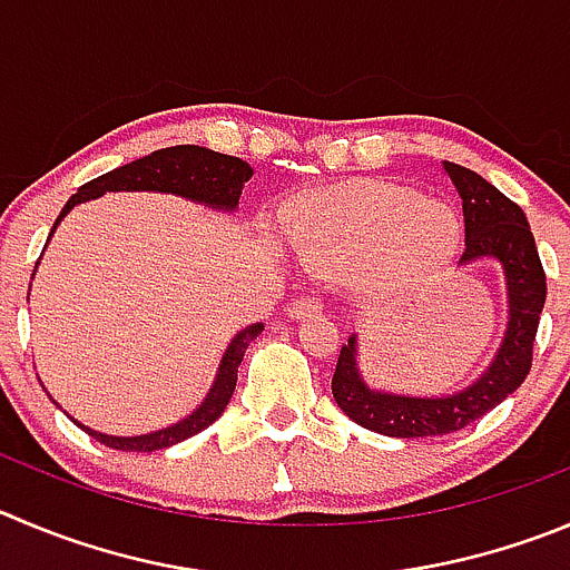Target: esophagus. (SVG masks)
Returning <instances> with one entry per match:
<instances>
[{
	"label": "esophagus",
	"instance_id": "1",
	"mask_svg": "<svg viewBox=\"0 0 570 570\" xmlns=\"http://www.w3.org/2000/svg\"><path fill=\"white\" fill-rule=\"evenodd\" d=\"M323 309V303L317 301V297L312 295H303V297H295V301L286 306V315L292 317V321H301V317H309V315H317V312Z\"/></svg>",
	"mask_w": 570,
	"mask_h": 570
}]
</instances>
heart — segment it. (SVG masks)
Instances as JSON below:
<instances>
[{
	"label": "heart",
	"mask_w": 570,
	"mask_h": 570,
	"mask_svg": "<svg viewBox=\"0 0 570 570\" xmlns=\"http://www.w3.org/2000/svg\"><path fill=\"white\" fill-rule=\"evenodd\" d=\"M292 253L312 269L368 267L385 284H407L450 255L453 213L407 188L357 183L297 202L284 219Z\"/></svg>",
	"instance_id": "b5f03b06"
}]
</instances>
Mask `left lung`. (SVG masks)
I'll return each instance as SVG.
<instances>
[{
    "label": "left lung",
    "instance_id": "obj_1",
    "mask_svg": "<svg viewBox=\"0 0 570 570\" xmlns=\"http://www.w3.org/2000/svg\"><path fill=\"white\" fill-rule=\"evenodd\" d=\"M444 174L453 179L464 210L466 238L459 264L466 267L481 258L501 264L507 275L509 323L489 368L470 387L446 396H405L371 387L360 374L357 334H351L340 348L332 376L334 402L351 422L393 439L455 433L518 391L531 371V351L546 303V273L520 205L464 165L444 163Z\"/></svg>",
    "mask_w": 570,
    "mask_h": 570
}]
</instances>
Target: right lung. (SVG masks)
I'll return each instance as SVG.
<instances>
[{"label":"right lung","instance_id":"1","mask_svg":"<svg viewBox=\"0 0 570 570\" xmlns=\"http://www.w3.org/2000/svg\"><path fill=\"white\" fill-rule=\"evenodd\" d=\"M249 177H253V168H249L244 159L230 157V154L210 151V148L202 146L159 148V151H151L148 157L135 159V163L129 165H120L115 171L81 185L78 194L69 196V202L63 205L61 216H58L56 225H52L50 236L56 233L58 222H61L72 207L81 205V202L98 199L106 190H159V194H177L190 202H202V205L207 207L230 213L236 210L238 196H242L244 183H247ZM261 332H264V326H261V323H253V326L242 328V332L233 337V343L227 345L225 351V357H222L219 374H216L213 387L207 391L205 402H202L190 416L171 424V428L154 430V433L142 435H106L98 433V430L83 428L76 419H72V422H76L78 428H83V433L98 439L100 444L111 446V450H124V453H154V450H165V446L177 444V441L190 439V435L210 428V424L225 413L227 402H230L233 391H236L238 365H242L244 360V351H247V345L253 343Z\"/></svg>","mask_w":570,"mask_h":570}]
</instances>
